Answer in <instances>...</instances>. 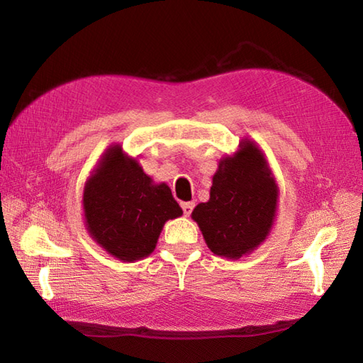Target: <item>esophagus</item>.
Segmentation results:
<instances>
[{
    "mask_svg": "<svg viewBox=\"0 0 363 363\" xmlns=\"http://www.w3.org/2000/svg\"><path fill=\"white\" fill-rule=\"evenodd\" d=\"M195 207V203H182V211H184V215H189L191 213V211H194Z\"/></svg>",
    "mask_w": 363,
    "mask_h": 363,
    "instance_id": "34e87169",
    "label": "esophagus"
}]
</instances>
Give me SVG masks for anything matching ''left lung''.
Segmentation results:
<instances>
[{"instance_id": "8db88e82", "label": "left lung", "mask_w": 363, "mask_h": 363, "mask_svg": "<svg viewBox=\"0 0 363 363\" xmlns=\"http://www.w3.org/2000/svg\"><path fill=\"white\" fill-rule=\"evenodd\" d=\"M277 196L279 187L264 151L245 137L233 156L220 159L209 201L199 203L191 218L213 254L235 260L251 254L272 233Z\"/></svg>"}]
</instances>
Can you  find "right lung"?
Returning a JSON list of instances; mask_svg holds the SVG:
<instances>
[{"label":"right lung","instance_id":"right-lung-1","mask_svg":"<svg viewBox=\"0 0 363 363\" xmlns=\"http://www.w3.org/2000/svg\"><path fill=\"white\" fill-rule=\"evenodd\" d=\"M82 209L90 237L123 262L148 257L165 223L182 215L167 184L154 182L118 143L87 177Z\"/></svg>","mask_w":363,"mask_h":363}]
</instances>
